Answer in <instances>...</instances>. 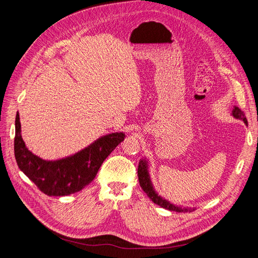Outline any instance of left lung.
I'll use <instances>...</instances> for the list:
<instances>
[{"label":"left lung","mask_w":258,"mask_h":258,"mask_svg":"<svg viewBox=\"0 0 258 258\" xmlns=\"http://www.w3.org/2000/svg\"><path fill=\"white\" fill-rule=\"evenodd\" d=\"M232 115L235 118L242 119L246 124H248V120L244 116V113L241 111V110L238 107H234V109L232 110ZM138 176H139V181L142 189L144 192L148 195V198L156 205L159 207L164 208V209L170 210V211H176V212H187V211H192L191 208H181L178 207L172 203H170L169 201L163 199L162 196H159L156 191L153 188V185L151 182V178L149 175V171H148V161H146V158H143L140 161L139 168H138ZM194 210V209H193Z\"/></svg>","instance_id":"8db88e82"}]
</instances>
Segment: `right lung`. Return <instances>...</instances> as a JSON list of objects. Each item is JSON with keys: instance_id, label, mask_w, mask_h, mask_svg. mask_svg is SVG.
I'll return each instance as SVG.
<instances>
[{"instance_id": "1", "label": "right lung", "mask_w": 258, "mask_h": 258, "mask_svg": "<svg viewBox=\"0 0 258 258\" xmlns=\"http://www.w3.org/2000/svg\"><path fill=\"white\" fill-rule=\"evenodd\" d=\"M125 139L124 132L106 134L80 152L56 161H45L27 149L16 116L15 156L22 172L43 193L65 196L81 191L94 179L107 156Z\"/></svg>"}]
</instances>
